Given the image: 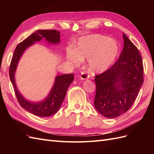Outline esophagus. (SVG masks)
<instances>
[{"instance_id":"obj_1","label":"esophagus","mask_w":154,"mask_h":154,"mask_svg":"<svg viewBox=\"0 0 154 154\" xmlns=\"http://www.w3.org/2000/svg\"><path fill=\"white\" fill-rule=\"evenodd\" d=\"M80 77V78L82 79V80H87V79H88V77H89V76H88V74L87 73H85V72H82Z\"/></svg>"}]
</instances>
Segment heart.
Wrapping results in <instances>:
<instances>
[{
    "instance_id": "heart-1",
    "label": "heart",
    "mask_w": 154,
    "mask_h": 154,
    "mask_svg": "<svg viewBox=\"0 0 154 154\" xmlns=\"http://www.w3.org/2000/svg\"><path fill=\"white\" fill-rule=\"evenodd\" d=\"M119 51V45L115 40L95 34L80 38L76 49L69 47L66 57L74 66H79L82 60H88V69L96 74L103 72L112 66Z\"/></svg>"
}]
</instances>
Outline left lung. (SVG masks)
Wrapping results in <instances>:
<instances>
[{"instance_id":"8db88e82","label":"left lung","mask_w":154,"mask_h":154,"mask_svg":"<svg viewBox=\"0 0 154 154\" xmlns=\"http://www.w3.org/2000/svg\"><path fill=\"white\" fill-rule=\"evenodd\" d=\"M124 47L112 66L95 76L94 106L108 118L118 117L131 107L143 83V65L137 47L124 33Z\"/></svg>"}]
</instances>
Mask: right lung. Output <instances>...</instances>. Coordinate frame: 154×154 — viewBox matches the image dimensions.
I'll list each match as a JSON object with an SVG mask.
<instances>
[{
    "mask_svg": "<svg viewBox=\"0 0 154 154\" xmlns=\"http://www.w3.org/2000/svg\"><path fill=\"white\" fill-rule=\"evenodd\" d=\"M60 32L57 30H37L17 46L10 63V78L18 103L27 112L40 117H49L57 112L63 103L69 86L74 80L73 74L57 76L47 97L43 101L34 103L26 100L18 91L15 83V73L19 60L27 48L36 42L40 41L42 38L49 44H59Z\"/></svg>",
    "mask_w": 154,
    "mask_h": 154,
    "instance_id": "1",
    "label": "right lung"
}]
</instances>
